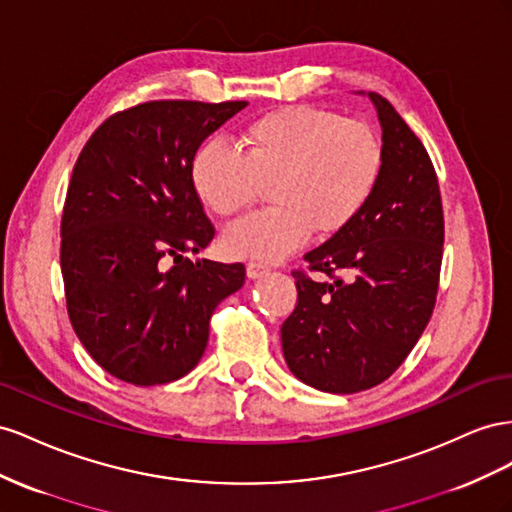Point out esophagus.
Returning a JSON list of instances; mask_svg holds the SVG:
<instances>
[{
	"label": "esophagus",
	"instance_id": "34e87169",
	"mask_svg": "<svg viewBox=\"0 0 512 512\" xmlns=\"http://www.w3.org/2000/svg\"><path fill=\"white\" fill-rule=\"evenodd\" d=\"M268 274V268L266 266H261V264H257V261H251V264H246V276L248 279H261V276H266Z\"/></svg>",
	"mask_w": 512,
	"mask_h": 512
}]
</instances>
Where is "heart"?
Returning a JSON list of instances; mask_svg holds the SVG:
<instances>
[{
  "mask_svg": "<svg viewBox=\"0 0 512 512\" xmlns=\"http://www.w3.org/2000/svg\"><path fill=\"white\" fill-rule=\"evenodd\" d=\"M384 148L375 130L339 113L289 105L259 115L242 133V152L210 139L195 152L191 184L218 216L242 210L268 182L274 206L233 221L223 251L259 264L279 261L315 229L332 236L367 206L382 178Z\"/></svg>",
  "mask_w": 512,
  "mask_h": 512,
  "instance_id": "heart-1",
  "label": "heart"
}]
</instances>
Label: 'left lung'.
I'll use <instances>...</instances> for the list:
<instances>
[{
    "instance_id": "8db88e82",
    "label": "left lung",
    "mask_w": 512,
    "mask_h": 512,
    "mask_svg": "<svg viewBox=\"0 0 512 512\" xmlns=\"http://www.w3.org/2000/svg\"><path fill=\"white\" fill-rule=\"evenodd\" d=\"M382 178L345 229L304 255L313 281L296 272L298 304L281 326L289 371L306 386L352 394L382 384L427 328L440 281L444 216L425 145L379 94Z\"/></svg>"
}]
</instances>
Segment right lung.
<instances>
[{
	"instance_id": "obj_1",
	"label": "right lung",
	"mask_w": 512,
	"mask_h": 512,
	"mask_svg": "<svg viewBox=\"0 0 512 512\" xmlns=\"http://www.w3.org/2000/svg\"><path fill=\"white\" fill-rule=\"evenodd\" d=\"M248 102L156 100L115 113L85 143L62 214L70 324L102 369L135 386L191 373L210 317L244 285L242 264L191 261L214 227L191 163Z\"/></svg>"
}]
</instances>
